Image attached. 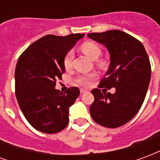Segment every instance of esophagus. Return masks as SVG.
Masks as SVG:
<instances>
[{"label": "esophagus", "mask_w": 160, "mask_h": 160, "mask_svg": "<svg viewBox=\"0 0 160 160\" xmlns=\"http://www.w3.org/2000/svg\"><path fill=\"white\" fill-rule=\"evenodd\" d=\"M87 90H86V89H83V88H81L80 89V93L82 94V93H85V92H87Z\"/></svg>", "instance_id": "1"}]
</instances>
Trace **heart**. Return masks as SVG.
Here are the masks:
<instances>
[{"label":"heart","mask_w":160,"mask_h":160,"mask_svg":"<svg viewBox=\"0 0 160 160\" xmlns=\"http://www.w3.org/2000/svg\"><path fill=\"white\" fill-rule=\"evenodd\" d=\"M81 49L88 57H90L92 60H97L99 56L101 55V49L97 43L92 42H86L81 45ZM73 58V50H69L67 53L64 59H63V64L66 68H69L72 66ZM94 77V74H86V75H80L77 78V82L80 83V85L83 86H87L92 78Z\"/></svg>","instance_id":"b5f03b06"}]
</instances>
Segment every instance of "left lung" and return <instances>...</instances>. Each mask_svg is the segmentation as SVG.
Instances as JSON below:
<instances>
[{
  "label": "left lung",
  "instance_id": "8db88e82",
  "mask_svg": "<svg viewBox=\"0 0 160 160\" xmlns=\"http://www.w3.org/2000/svg\"><path fill=\"white\" fill-rule=\"evenodd\" d=\"M106 47L111 64L99 88H116L111 94L92 89V118L106 128H118L128 122L140 111L151 79V64L144 46L129 34L118 30L87 34ZM107 90V89H106Z\"/></svg>",
  "mask_w": 160,
  "mask_h": 160
}]
</instances>
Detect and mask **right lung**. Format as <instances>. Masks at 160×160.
Returning <instances> with one entry per match:
<instances>
[{
    "mask_svg": "<svg viewBox=\"0 0 160 160\" xmlns=\"http://www.w3.org/2000/svg\"><path fill=\"white\" fill-rule=\"evenodd\" d=\"M85 34L47 35L32 43L16 65L15 94L20 110L34 128L46 134L62 131L68 123L69 107L80 95L78 87L56 89L65 72L63 59Z\"/></svg>",
    "mask_w": 160,
    "mask_h": 160,
    "instance_id": "1",
    "label": "right lung"
}]
</instances>
